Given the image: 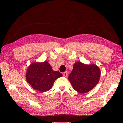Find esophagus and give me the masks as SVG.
<instances>
[{"label":"esophagus","mask_w":123,"mask_h":123,"mask_svg":"<svg viewBox=\"0 0 123 123\" xmlns=\"http://www.w3.org/2000/svg\"><path fill=\"white\" fill-rule=\"evenodd\" d=\"M63 75H64L65 77L67 76V75H68V72L67 71H65V72L63 73Z\"/></svg>","instance_id":"esophagus-1"}]
</instances>
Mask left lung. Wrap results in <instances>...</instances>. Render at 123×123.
<instances>
[{"instance_id": "1", "label": "left lung", "mask_w": 123, "mask_h": 123, "mask_svg": "<svg viewBox=\"0 0 123 123\" xmlns=\"http://www.w3.org/2000/svg\"><path fill=\"white\" fill-rule=\"evenodd\" d=\"M100 75V71L97 66L87 65L78 62L74 65L68 79L74 90L83 94L90 91L96 86Z\"/></svg>"}]
</instances>
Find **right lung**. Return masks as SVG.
Segmentation results:
<instances>
[{"mask_svg": "<svg viewBox=\"0 0 123 123\" xmlns=\"http://www.w3.org/2000/svg\"><path fill=\"white\" fill-rule=\"evenodd\" d=\"M62 75L58 71H53L46 61L32 63L28 68L26 80L33 89L43 92L50 90L55 80Z\"/></svg>", "mask_w": 123, "mask_h": 123, "instance_id": "1", "label": "right lung"}]
</instances>
